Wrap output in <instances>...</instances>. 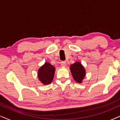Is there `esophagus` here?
<instances>
[{"label":"esophagus","mask_w":120,"mask_h":120,"mask_svg":"<svg viewBox=\"0 0 120 120\" xmlns=\"http://www.w3.org/2000/svg\"><path fill=\"white\" fill-rule=\"evenodd\" d=\"M60 64H61V65L62 67H65L67 64L66 62L65 61H62L61 62H60Z\"/></svg>","instance_id":"34e87169"}]
</instances>
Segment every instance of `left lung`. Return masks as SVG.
<instances>
[{
	"label": "left lung",
	"instance_id": "8db88e82",
	"mask_svg": "<svg viewBox=\"0 0 120 120\" xmlns=\"http://www.w3.org/2000/svg\"><path fill=\"white\" fill-rule=\"evenodd\" d=\"M70 71L74 80L78 83H82L86 76V70L80 62H76L70 65Z\"/></svg>",
	"mask_w": 120,
	"mask_h": 120
}]
</instances>
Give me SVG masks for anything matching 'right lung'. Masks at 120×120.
Returning <instances> with one entry per match:
<instances>
[{"label":"right lung","instance_id":"1","mask_svg":"<svg viewBox=\"0 0 120 120\" xmlns=\"http://www.w3.org/2000/svg\"><path fill=\"white\" fill-rule=\"evenodd\" d=\"M55 67L49 62H45L39 69L38 76L42 84L47 85L51 83L55 75Z\"/></svg>","mask_w":120,"mask_h":120}]
</instances>
